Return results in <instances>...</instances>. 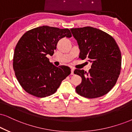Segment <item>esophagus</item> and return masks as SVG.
Instances as JSON below:
<instances>
[{
    "label": "esophagus",
    "mask_w": 132,
    "mask_h": 132,
    "mask_svg": "<svg viewBox=\"0 0 132 132\" xmlns=\"http://www.w3.org/2000/svg\"><path fill=\"white\" fill-rule=\"evenodd\" d=\"M74 68H72V69H71V75H74Z\"/></svg>",
    "instance_id": "1"
}]
</instances>
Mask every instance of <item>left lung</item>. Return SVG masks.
Returning a JSON list of instances; mask_svg holds the SVG:
<instances>
[{
	"instance_id": "8db88e82",
	"label": "left lung",
	"mask_w": 132,
	"mask_h": 132,
	"mask_svg": "<svg viewBox=\"0 0 132 132\" xmlns=\"http://www.w3.org/2000/svg\"><path fill=\"white\" fill-rule=\"evenodd\" d=\"M71 31L80 51L79 58H89L92 63L88 72L74 71L82 79L76 88V92L89 99L107 94L115 85L121 72V54L117 43L108 33L91 27Z\"/></svg>"
}]
</instances>
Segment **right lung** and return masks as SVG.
<instances>
[{
	"instance_id": "add662e5",
	"label": "right lung",
	"mask_w": 132,
	"mask_h": 132,
	"mask_svg": "<svg viewBox=\"0 0 132 132\" xmlns=\"http://www.w3.org/2000/svg\"><path fill=\"white\" fill-rule=\"evenodd\" d=\"M71 36L68 29L47 26L35 28L23 35L15 47L13 69L27 93L38 97L51 96L71 74L69 67H56L46 56L54 55L60 39Z\"/></svg>"
}]
</instances>
